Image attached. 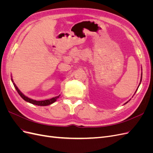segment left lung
Instances as JSON below:
<instances>
[{
    "label": "left lung",
    "instance_id": "8db88e82",
    "mask_svg": "<svg viewBox=\"0 0 153 153\" xmlns=\"http://www.w3.org/2000/svg\"><path fill=\"white\" fill-rule=\"evenodd\" d=\"M142 76H141V80H140V82H141V81H142ZM130 101V100H129L128 101ZM128 101H127V102L126 103H127L128 102ZM126 103H125V104H126Z\"/></svg>",
    "mask_w": 153,
    "mask_h": 153
}]
</instances>
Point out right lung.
<instances>
[{
  "label": "right lung",
  "instance_id": "1",
  "mask_svg": "<svg viewBox=\"0 0 153 153\" xmlns=\"http://www.w3.org/2000/svg\"><path fill=\"white\" fill-rule=\"evenodd\" d=\"M13 81V80H12ZM13 85L15 86L16 90L17 91L18 93L19 94V95L22 97V98L24 99L25 101H27V102H29L30 103H32L33 105H38V106H47V105H49L50 104H52L53 103H54L55 101L57 100V98H59V96H55L54 98H51L50 100H43V101H36V100H32L30 98H29L28 97L25 96L24 94H23L22 92H20V91L18 89V88L16 87V85H15V83H13Z\"/></svg>",
  "mask_w": 153,
  "mask_h": 153
}]
</instances>
